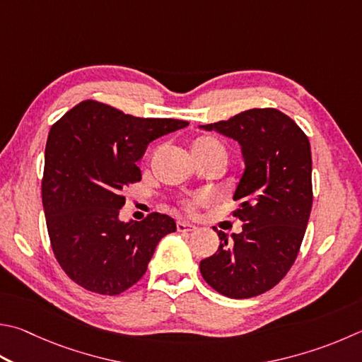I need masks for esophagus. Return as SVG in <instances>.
Returning <instances> with one entry per match:
<instances>
[{
	"instance_id": "obj_1",
	"label": "esophagus",
	"mask_w": 362,
	"mask_h": 362,
	"mask_svg": "<svg viewBox=\"0 0 362 362\" xmlns=\"http://www.w3.org/2000/svg\"><path fill=\"white\" fill-rule=\"evenodd\" d=\"M177 231L179 233H192L196 231V226L192 225V223H187V221H177Z\"/></svg>"
}]
</instances>
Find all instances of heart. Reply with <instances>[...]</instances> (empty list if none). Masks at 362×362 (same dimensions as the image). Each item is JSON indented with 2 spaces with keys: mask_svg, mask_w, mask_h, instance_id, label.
Instances as JSON below:
<instances>
[{
  "mask_svg": "<svg viewBox=\"0 0 362 362\" xmlns=\"http://www.w3.org/2000/svg\"><path fill=\"white\" fill-rule=\"evenodd\" d=\"M192 153L198 163L202 161H220L226 164L228 150L214 136H198L192 142ZM210 199L207 196H196V198H185L180 201V207L188 214H193L199 206H206Z\"/></svg>",
  "mask_w": 362,
  "mask_h": 362,
  "instance_id": "obj_1",
  "label": "heart"
}]
</instances>
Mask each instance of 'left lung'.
I'll return each mask as SVG.
<instances>
[{
  "label": "left lung",
  "mask_w": 362,
  "mask_h": 362,
  "mask_svg": "<svg viewBox=\"0 0 362 362\" xmlns=\"http://www.w3.org/2000/svg\"><path fill=\"white\" fill-rule=\"evenodd\" d=\"M242 147L245 170L234 193L240 234L218 231L216 253L202 259L204 280L223 296L248 299L279 284L294 264L310 216V142L279 109H250L210 124Z\"/></svg>",
  "instance_id": "8db88e82"
}]
</instances>
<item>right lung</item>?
I'll list each match as a JSON object with an SVG mask.
<instances>
[{
  "instance_id": "add662e5",
  "label": "right lung",
  "mask_w": 362,
  "mask_h": 362,
  "mask_svg": "<svg viewBox=\"0 0 362 362\" xmlns=\"http://www.w3.org/2000/svg\"><path fill=\"white\" fill-rule=\"evenodd\" d=\"M175 118H142L87 100L52 124L42 175L50 245L68 277L85 290L117 296L146 274L158 242L177 226L152 212L118 220L123 189L141 180L137 161L158 137L185 128Z\"/></svg>"
}]
</instances>
